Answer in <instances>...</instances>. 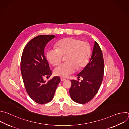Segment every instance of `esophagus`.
Instances as JSON below:
<instances>
[{"instance_id": "esophagus-1", "label": "esophagus", "mask_w": 129, "mask_h": 129, "mask_svg": "<svg viewBox=\"0 0 129 129\" xmlns=\"http://www.w3.org/2000/svg\"><path fill=\"white\" fill-rule=\"evenodd\" d=\"M65 80H66L65 79H64L63 78H61V81H65Z\"/></svg>"}]
</instances>
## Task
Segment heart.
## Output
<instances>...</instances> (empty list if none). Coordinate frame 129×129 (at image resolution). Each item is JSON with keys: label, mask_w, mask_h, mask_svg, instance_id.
Masks as SVG:
<instances>
[{"label": "heart", "mask_w": 129, "mask_h": 129, "mask_svg": "<svg viewBox=\"0 0 129 129\" xmlns=\"http://www.w3.org/2000/svg\"><path fill=\"white\" fill-rule=\"evenodd\" d=\"M56 48H50L46 53V59L53 66L58 65L65 56L67 62L55 68L56 76L67 77L78 69L84 68L87 64L90 54L88 42L75 37H68L58 41Z\"/></svg>", "instance_id": "1"}]
</instances>
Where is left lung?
Listing matches in <instances>:
<instances>
[{"label":"left lung","mask_w":129,"mask_h":129,"mask_svg":"<svg viewBox=\"0 0 129 129\" xmlns=\"http://www.w3.org/2000/svg\"><path fill=\"white\" fill-rule=\"evenodd\" d=\"M104 71V62L101 49L95 41L89 63L77 75L83 78L81 82L71 80L69 94L71 99L79 104H86L98 93L102 84Z\"/></svg>","instance_id":"obj_1"}]
</instances>
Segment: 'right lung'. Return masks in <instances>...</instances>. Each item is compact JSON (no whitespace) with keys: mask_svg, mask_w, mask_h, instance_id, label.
<instances>
[{"mask_svg":"<svg viewBox=\"0 0 129 129\" xmlns=\"http://www.w3.org/2000/svg\"><path fill=\"white\" fill-rule=\"evenodd\" d=\"M54 37V35H46L35 37L26 44L21 57V72L27 93L40 104L52 100L61 81L59 77H54L47 82L43 80L44 77H49L52 73L44 55V48Z\"/></svg>","mask_w":129,"mask_h":129,"instance_id":"add662e5","label":"right lung"}]
</instances>
